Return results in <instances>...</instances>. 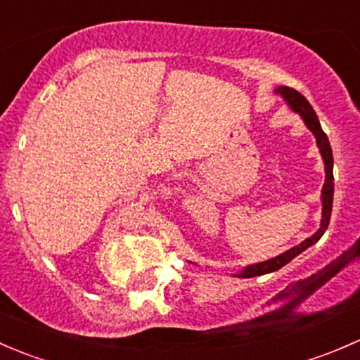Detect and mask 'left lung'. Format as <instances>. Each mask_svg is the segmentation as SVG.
Masks as SVG:
<instances>
[{
  "label": "left lung",
  "mask_w": 360,
  "mask_h": 360,
  "mask_svg": "<svg viewBox=\"0 0 360 360\" xmlns=\"http://www.w3.org/2000/svg\"><path fill=\"white\" fill-rule=\"evenodd\" d=\"M277 96H281L282 99L285 101L289 108L294 112L301 116V120L304 122L307 129L310 130L311 134L315 136V141H317V148H319V153H321L322 160H324V172H326V181H324V186H322V193H321V200H322V217H321V226L319 230L315 231L311 237H308L307 240H303L301 244L294 245L285 252L278 254V256L271 257V259L266 261H261V263H254V264H248L244 266V270H240L238 274H235V277L238 278H250V277H257V275H266L271 274V271H277L281 270L284 264H288L289 261H292L297 254H301L303 250H307L308 248H311L314 244H317L321 240L322 235L326 233L329 226V219H331V210H333V197H335V177H333V150H331V144H329L328 136L324 134L322 130L321 122H319L317 115H315L314 108L311 104L301 96L297 90L289 89V86H277L274 90Z\"/></svg>",
  "instance_id": "obj_1"
}]
</instances>
